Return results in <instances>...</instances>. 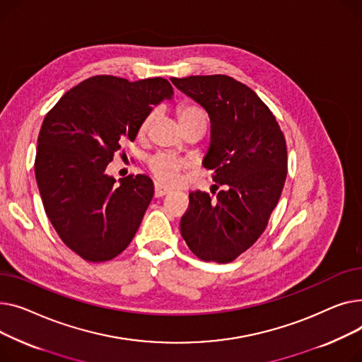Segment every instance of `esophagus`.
<instances>
[{"instance_id": "obj_1", "label": "esophagus", "mask_w": 362, "mask_h": 362, "mask_svg": "<svg viewBox=\"0 0 362 362\" xmlns=\"http://www.w3.org/2000/svg\"><path fill=\"white\" fill-rule=\"evenodd\" d=\"M171 193V188H166L160 182H155V197H163Z\"/></svg>"}]
</instances>
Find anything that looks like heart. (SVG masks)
I'll return each instance as SVG.
<instances>
[{
  "instance_id": "obj_1",
  "label": "heart",
  "mask_w": 362,
  "mask_h": 362,
  "mask_svg": "<svg viewBox=\"0 0 362 362\" xmlns=\"http://www.w3.org/2000/svg\"><path fill=\"white\" fill-rule=\"evenodd\" d=\"M177 115H178V119L182 127L188 125V124H193V122L207 124V115H206L204 110L200 108L199 105H191V103L181 105V106H178ZM156 118H158L156 111H151L144 115V118L140 121L139 129H137V136L140 139L146 137L147 133L151 132ZM185 166H187L185 160H182L177 156H173V155H168V153H158L147 160V169L151 171V174L159 182L168 184V185L175 184L178 181L180 174Z\"/></svg>"
}]
</instances>
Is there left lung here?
Segmentation results:
<instances>
[{
	"label": "left lung",
	"mask_w": 362,
	"mask_h": 362,
	"mask_svg": "<svg viewBox=\"0 0 362 362\" xmlns=\"http://www.w3.org/2000/svg\"><path fill=\"white\" fill-rule=\"evenodd\" d=\"M207 111L211 141L203 160L216 189L189 193L181 235L204 262L229 263L264 232L288 173L286 141L269 106L229 76L173 77Z\"/></svg>",
	"instance_id": "left-lung-1"
}]
</instances>
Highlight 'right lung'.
Here are the masks:
<instances>
[{
	"instance_id": "1",
	"label": "right lung",
	"mask_w": 362,
	"mask_h": 362,
	"mask_svg": "<svg viewBox=\"0 0 362 362\" xmlns=\"http://www.w3.org/2000/svg\"><path fill=\"white\" fill-rule=\"evenodd\" d=\"M173 95L162 77L95 76L70 89L42 122L35 158L42 203L61 241L81 259L112 260L134 238L153 182L139 174L117 185L105 169L124 141L136 139L144 115Z\"/></svg>"
}]
</instances>
